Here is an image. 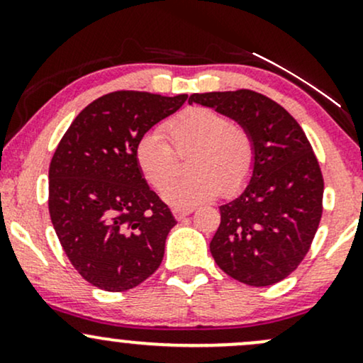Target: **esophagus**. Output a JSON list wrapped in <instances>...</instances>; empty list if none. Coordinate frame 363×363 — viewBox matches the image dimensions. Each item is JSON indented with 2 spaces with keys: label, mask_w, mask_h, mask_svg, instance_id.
<instances>
[{
  "label": "esophagus",
  "mask_w": 363,
  "mask_h": 363,
  "mask_svg": "<svg viewBox=\"0 0 363 363\" xmlns=\"http://www.w3.org/2000/svg\"><path fill=\"white\" fill-rule=\"evenodd\" d=\"M193 211H194V208H174L172 213L177 220H182V218H186L187 215L193 213Z\"/></svg>",
  "instance_id": "esophagus-1"
}]
</instances>
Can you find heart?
Wrapping results in <instances>:
<instances>
[{"label": "heart", "instance_id": "obj_1", "mask_svg": "<svg viewBox=\"0 0 363 363\" xmlns=\"http://www.w3.org/2000/svg\"><path fill=\"white\" fill-rule=\"evenodd\" d=\"M165 135L178 152L191 150L186 178L169 182L177 157L160 131H150L136 145V162L143 177L153 187L162 188L165 203L176 208L194 206L223 194L239 191L251 177L254 167V141L240 124L230 123L222 112L210 107H189L179 112L164 126Z\"/></svg>", "mask_w": 363, "mask_h": 363}]
</instances>
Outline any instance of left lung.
<instances>
[{"label":"left lung","instance_id":"8db88e82","mask_svg":"<svg viewBox=\"0 0 363 363\" xmlns=\"http://www.w3.org/2000/svg\"><path fill=\"white\" fill-rule=\"evenodd\" d=\"M222 112L251 133V181L220 206L210 242L220 269L251 286L281 281L297 269L318 232L324 181L301 124L266 95L252 90L193 94L189 104Z\"/></svg>","mask_w":363,"mask_h":363}]
</instances>
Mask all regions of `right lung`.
Returning a JSON list of instances; mask_svg holds the SVG:
<instances>
[{
	"label": "right lung",
	"mask_w": 363,
	"mask_h": 363,
	"mask_svg": "<svg viewBox=\"0 0 363 363\" xmlns=\"http://www.w3.org/2000/svg\"><path fill=\"white\" fill-rule=\"evenodd\" d=\"M187 95L119 90L74 118L49 165V215L78 273L97 289H135L157 272L176 218L150 189L136 145Z\"/></svg>",
	"instance_id": "add662e5"
}]
</instances>
